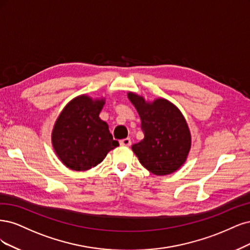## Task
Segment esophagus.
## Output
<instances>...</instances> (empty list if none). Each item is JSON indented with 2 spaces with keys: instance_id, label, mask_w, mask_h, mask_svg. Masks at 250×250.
<instances>
[{
  "instance_id": "obj_1",
  "label": "esophagus",
  "mask_w": 250,
  "mask_h": 250,
  "mask_svg": "<svg viewBox=\"0 0 250 250\" xmlns=\"http://www.w3.org/2000/svg\"><path fill=\"white\" fill-rule=\"evenodd\" d=\"M119 143L122 144V146H130L132 144V141L130 138H125V139H122L119 141Z\"/></svg>"
}]
</instances>
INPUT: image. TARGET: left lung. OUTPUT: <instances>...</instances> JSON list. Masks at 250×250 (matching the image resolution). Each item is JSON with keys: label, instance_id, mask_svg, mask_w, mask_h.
Masks as SVG:
<instances>
[{"label": "left lung", "instance_id": "1", "mask_svg": "<svg viewBox=\"0 0 250 250\" xmlns=\"http://www.w3.org/2000/svg\"><path fill=\"white\" fill-rule=\"evenodd\" d=\"M141 119L144 138L132 149L144 168L156 175L175 172L185 164L191 149V133L180 109L166 99L146 101L127 92Z\"/></svg>", "mask_w": 250, "mask_h": 250}]
</instances>
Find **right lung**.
Listing matches in <instances>:
<instances>
[{"label": "right lung", "mask_w": 250, "mask_h": 250, "mask_svg": "<svg viewBox=\"0 0 250 250\" xmlns=\"http://www.w3.org/2000/svg\"><path fill=\"white\" fill-rule=\"evenodd\" d=\"M104 103V98L78 95L56 119L52 131L53 148L71 170H89L119 146L113 140L108 124L100 118Z\"/></svg>", "instance_id": "obj_1"}]
</instances>
